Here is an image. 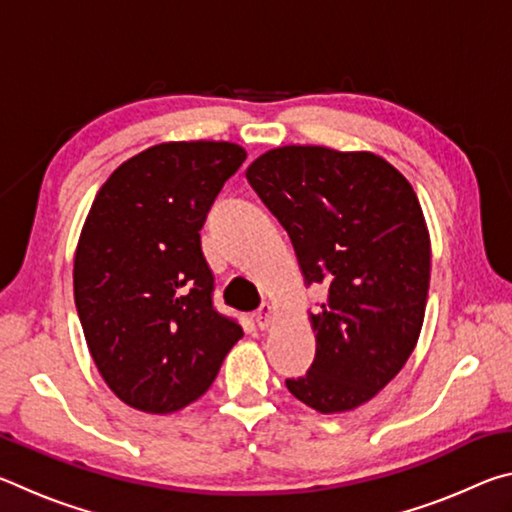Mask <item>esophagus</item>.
I'll list each match as a JSON object with an SVG mask.
<instances>
[{
	"instance_id": "obj_1",
	"label": "esophagus",
	"mask_w": 512,
	"mask_h": 512,
	"mask_svg": "<svg viewBox=\"0 0 512 512\" xmlns=\"http://www.w3.org/2000/svg\"><path fill=\"white\" fill-rule=\"evenodd\" d=\"M255 323H257V327L262 329H268L271 327V323H273V307L271 305H262L259 307V311L255 314Z\"/></svg>"
}]
</instances>
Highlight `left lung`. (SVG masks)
<instances>
[{"label":"left lung","mask_w":512,"mask_h":512,"mask_svg":"<svg viewBox=\"0 0 512 512\" xmlns=\"http://www.w3.org/2000/svg\"><path fill=\"white\" fill-rule=\"evenodd\" d=\"M246 178L289 232L305 282L327 287L311 314L316 359L287 388L320 413L357 409L418 343L431 273L418 196L379 155L327 146L271 149Z\"/></svg>","instance_id":"left-lung-1"}]
</instances>
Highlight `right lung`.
<instances>
[{
  "label": "right lung",
  "mask_w": 512,
  "mask_h": 512,
  "mask_svg": "<svg viewBox=\"0 0 512 512\" xmlns=\"http://www.w3.org/2000/svg\"><path fill=\"white\" fill-rule=\"evenodd\" d=\"M232 142H167L103 183L74 255V302L103 381L144 413L196 402L244 329L212 305L205 216L244 164Z\"/></svg>",
  "instance_id": "right-lung-1"
}]
</instances>
